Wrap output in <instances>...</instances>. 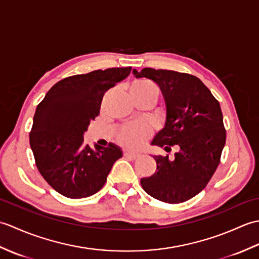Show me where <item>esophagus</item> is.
<instances>
[{
  "label": "esophagus",
  "mask_w": 259,
  "mask_h": 259,
  "mask_svg": "<svg viewBox=\"0 0 259 259\" xmlns=\"http://www.w3.org/2000/svg\"><path fill=\"white\" fill-rule=\"evenodd\" d=\"M124 157L129 158V159H137L140 158L141 155L139 152H134V151H124Z\"/></svg>",
  "instance_id": "1"
}]
</instances>
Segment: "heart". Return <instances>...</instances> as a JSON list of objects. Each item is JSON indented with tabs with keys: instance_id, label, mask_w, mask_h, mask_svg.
<instances>
[{
	"instance_id": "heart-1",
	"label": "heart",
	"mask_w": 259,
	"mask_h": 259,
	"mask_svg": "<svg viewBox=\"0 0 259 259\" xmlns=\"http://www.w3.org/2000/svg\"><path fill=\"white\" fill-rule=\"evenodd\" d=\"M130 96L133 98H145L155 102L157 92L150 83L146 81H136L129 88ZM149 135V131L145 125L140 123H133L124 126L120 131L118 140L121 145L128 148H138Z\"/></svg>"
}]
</instances>
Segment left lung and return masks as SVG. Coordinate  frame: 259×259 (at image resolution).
I'll list each match as a JSON object with an SVG mask.
<instances>
[{
    "label": "left lung",
    "mask_w": 259,
    "mask_h": 259,
    "mask_svg": "<svg viewBox=\"0 0 259 259\" xmlns=\"http://www.w3.org/2000/svg\"><path fill=\"white\" fill-rule=\"evenodd\" d=\"M137 79L159 85L164 102L162 128L151 141L163 148L177 146L172 159L151 155L157 170L141 178L148 195L168 203L184 202L205 188L221 161L226 144L221 104L197 76L171 70H133Z\"/></svg>",
    "instance_id": "left-lung-1"
}]
</instances>
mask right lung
<instances>
[{
  "label": "right lung",
  "instance_id": "right-lung-1",
  "mask_svg": "<svg viewBox=\"0 0 259 259\" xmlns=\"http://www.w3.org/2000/svg\"><path fill=\"white\" fill-rule=\"evenodd\" d=\"M131 68L96 70L57 82L36 107L30 146L36 167L52 188L68 198L95 195L122 157L114 144L96 149L84 144L88 126L100 111L104 93L130 74Z\"/></svg>",
  "mask_w": 259,
  "mask_h": 259
}]
</instances>
